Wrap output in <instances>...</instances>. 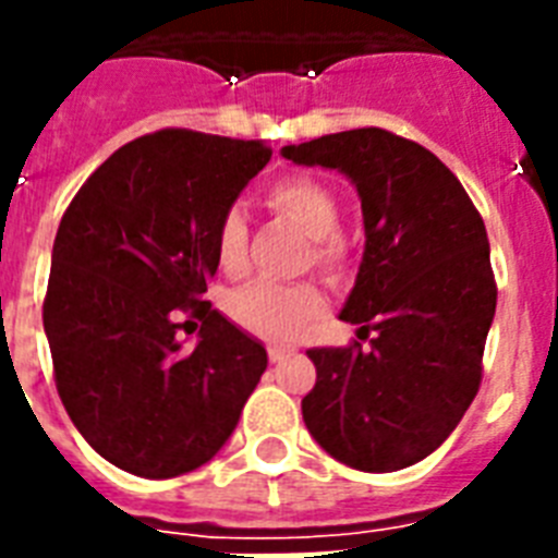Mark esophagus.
Masks as SVG:
<instances>
[{
  "mask_svg": "<svg viewBox=\"0 0 558 558\" xmlns=\"http://www.w3.org/2000/svg\"><path fill=\"white\" fill-rule=\"evenodd\" d=\"M287 356H292V350L280 348V344H269V362H283Z\"/></svg>",
  "mask_w": 558,
  "mask_h": 558,
  "instance_id": "34e87169",
  "label": "esophagus"
}]
</instances>
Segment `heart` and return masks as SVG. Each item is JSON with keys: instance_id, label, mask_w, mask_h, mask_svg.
I'll use <instances>...</instances> for the list:
<instances>
[{"instance_id": "b5f03b06", "label": "heart", "mask_w": 558, "mask_h": 558, "mask_svg": "<svg viewBox=\"0 0 558 558\" xmlns=\"http://www.w3.org/2000/svg\"><path fill=\"white\" fill-rule=\"evenodd\" d=\"M263 199L275 217L295 226L310 236V252L304 263L339 280L350 269V240L339 231L341 205L330 185L310 173H287L275 179ZM217 263L219 269L240 278L248 269V226L236 208L226 210L217 226ZM228 318L266 341H292L324 310L322 289L313 280L301 283H271L254 280L228 292Z\"/></svg>"}]
</instances>
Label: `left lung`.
Masks as SVG:
<instances>
[{
    "label": "left lung",
    "instance_id": "left-lung-1",
    "mask_svg": "<svg viewBox=\"0 0 558 558\" xmlns=\"http://www.w3.org/2000/svg\"><path fill=\"white\" fill-rule=\"evenodd\" d=\"M283 159L341 170L365 214V257L341 322L373 332L371 350H306V428L359 472L411 466L454 432L481 388L498 301L484 219L432 150L379 126L289 144Z\"/></svg>",
    "mask_w": 558,
    "mask_h": 558
}]
</instances>
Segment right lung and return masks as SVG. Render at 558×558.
I'll list each match as a JSON object with an SVG mask.
<instances>
[{
    "mask_svg": "<svg viewBox=\"0 0 558 558\" xmlns=\"http://www.w3.org/2000/svg\"><path fill=\"white\" fill-rule=\"evenodd\" d=\"M269 159L263 142L159 130L112 153L60 219L43 301L57 393L124 472L177 477L208 463L266 371L260 341L205 292L219 219ZM196 320L185 345L178 330Z\"/></svg>",
    "mask_w": 558,
    "mask_h": 558,
    "instance_id": "1",
    "label": "right lung"
}]
</instances>
